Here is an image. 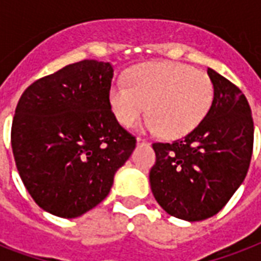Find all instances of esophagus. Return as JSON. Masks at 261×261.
<instances>
[{
    "instance_id": "34e87169",
    "label": "esophagus",
    "mask_w": 261,
    "mask_h": 261,
    "mask_svg": "<svg viewBox=\"0 0 261 261\" xmlns=\"http://www.w3.org/2000/svg\"><path fill=\"white\" fill-rule=\"evenodd\" d=\"M137 143H138V145H149V142H147L146 139L141 138V137H138V138H137Z\"/></svg>"
}]
</instances>
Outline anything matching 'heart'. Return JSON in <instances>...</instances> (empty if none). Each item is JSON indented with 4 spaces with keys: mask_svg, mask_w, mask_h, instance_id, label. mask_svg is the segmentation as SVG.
Wrapping results in <instances>:
<instances>
[{
    "mask_svg": "<svg viewBox=\"0 0 261 261\" xmlns=\"http://www.w3.org/2000/svg\"><path fill=\"white\" fill-rule=\"evenodd\" d=\"M127 84L110 89L112 114L122 126L130 127L145 111L147 133H165L169 138L190 134L206 118L214 100L210 77L184 63L150 62L134 67Z\"/></svg>",
    "mask_w": 261,
    "mask_h": 261,
    "instance_id": "obj_1",
    "label": "heart"
}]
</instances>
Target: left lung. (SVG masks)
Returning a JSON list of instances; mask_svg holds the SVG:
<instances>
[{"label": "left lung", "instance_id": "1", "mask_svg": "<svg viewBox=\"0 0 261 261\" xmlns=\"http://www.w3.org/2000/svg\"><path fill=\"white\" fill-rule=\"evenodd\" d=\"M214 87L208 114L194 131L173 143H153L150 187L169 215L188 222L222 210L243 184L253 150V119L234 84L207 69Z\"/></svg>", "mask_w": 261, "mask_h": 261}]
</instances>
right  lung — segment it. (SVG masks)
Returning a JSON list of instances; mask_svg holds the SVG:
<instances>
[{
	"label": "right lung",
	"mask_w": 261,
	"mask_h": 261,
	"mask_svg": "<svg viewBox=\"0 0 261 261\" xmlns=\"http://www.w3.org/2000/svg\"><path fill=\"white\" fill-rule=\"evenodd\" d=\"M114 67L85 59L35 81L18 100L12 150L18 174L40 208L77 218L110 194L137 139L110 106Z\"/></svg>",
	"instance_id": "add662e5"
}]
</instances>
